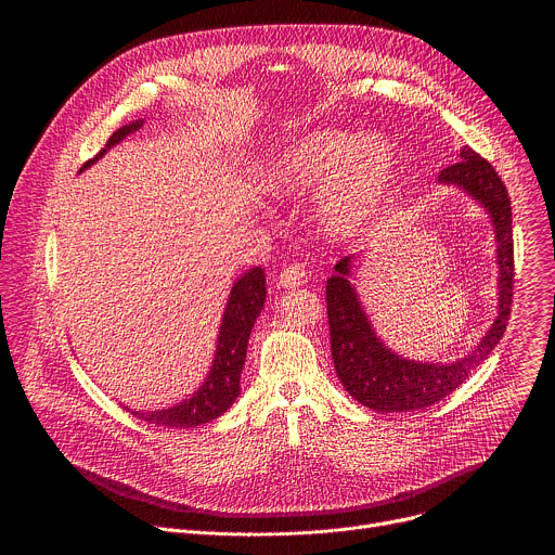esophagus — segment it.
I'll return each mask as SVG.
<instances>
[{"label": "esophagus", "instance_id": "34e87169", "mask_svg": "<svg viewBox=\"0 0 555 555\" xmlns=\"http://www.w3.org/2000/svg\"><path fill=\"white\" fill-rule=\"evenodd\" d=\"M305 283H307V270H305V266H300V263L287 266V268L281 272V276H279V285H281V287H287V289L300 287V285H305Z\"/></svg>", "mask_w": 555, "mask_h": 555}]
</instances>
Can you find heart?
Here are the masks:
<instances>
[{
  "label": "heart",
  "mask_w": 555,
  "mask_h": 555,
  "mask_svg": "<svg viewBox=\"0 0 555 555\" xmlns=\"http://www.w3.org/2000/svg\"><path fill=\"white\" fill-rule=\"evenodd\" d=\"M398 171V149L386 138L360 131L319 129L266 167L261 189L274 199L323 193L319 219L334 240L362 232L386 202Z\"/></svg>",
  "instance_id": "obj_1"
}]
</instances>
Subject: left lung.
<instances>
[{"mask_svg": "<svg viewBox=\"0 0 555 555\" xmlns=\"http://www.w3.org/2000/svg\"><path fill=\"white\" fill-rule=\"evenodd\" d=\"M439 184L461 189L477 199L492 219L499 261L496 319L481 343L454 362L439 364L402 358L377 338L369 321L358 289L351 283L353 257L340 259L334 268L336 272L327 279L332 358L351 398L377 413L420 411L448 398L492 353L507 330L514 287L512 204L507 189L486 157L469 146H463L459 160L439 173Z\"/></svg>", "mask_w": 555, "mask_h": 555, "instance_id": "left-lung-1", "label": "left lung"}]
</instances>
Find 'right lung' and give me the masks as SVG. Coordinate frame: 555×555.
<instances>
[{"label":"right lung","instance_id":"right-lung-1","mask_svg":"<svg viewBox=\"0 0 555 555\" xmlns=\"http://www.w3.org/2000/svg\"><path fill=\"white\" fill-rule=\"evenodd\" d=\"M142 125L144 120H133L116 129L109 135L105 149H101V153H96V157H92V160H88L81 167V171L99 163L112 146L122 142L129 133L138 131ZM266 294H268L266 272L261 268L248 270L232 283V289L228 294V302L221 315L210 371L206 373L204 382L189 400H182L180 404H173L163 411H131L127 406L125 409L131 411L142 422L167 426V428H195L223 415L234 404V400L240 398V390H242L240 382H242V371L246 362L248 340L263 309Z\"/></svg>","mask_w":555,"mask_h":555}]
</instances>
